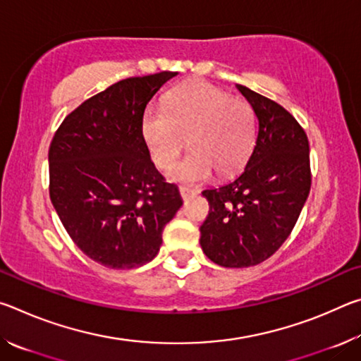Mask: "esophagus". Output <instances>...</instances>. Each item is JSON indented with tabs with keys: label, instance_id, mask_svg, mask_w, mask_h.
<instances>
[{
	"label": "esophagus",
	"instance_id": "34e87169",
	"mask_svg": "<svg viewBox=\"0 0 361 361\" xmlns=\"http://www.w3.org/2000/svg\"><path fill=\"white\" fill-rule=\"evenodd\" d=\"M180 194H181L183 199L188 200V199L194 197V195H197V191H195V189H189V188L181 186V188H180Z\"/></svg>",
	"mask_w": 361,
	"mask_h": 361
}]
</instances>
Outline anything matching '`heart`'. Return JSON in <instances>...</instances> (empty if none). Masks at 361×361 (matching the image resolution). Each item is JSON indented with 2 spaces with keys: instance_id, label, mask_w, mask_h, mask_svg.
Instances as JSON below:
<instances>
[{
  "instance_id": "b5f03b06",
  "label": "heart",
  "mask_w": 361,
  "mask_h": 361,
  "mask_svg": "<svg viewBox=\"0 0 361 361\" xmlns=\"http://www.w3.org/2000/svg\"><path fill=\"white\" fill-rule=\"evenodd\" d=\"M142 133L152 161L167 169L180 157L186 140L192 151L167 172L172 181L197 185L228 176L245 166L256 137L250 103L202 79L183 82L166 97L164 109L148 108Z\"/></svg>"
}]
</instances>
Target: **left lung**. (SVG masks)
I'll use <instances>...</instances> for the list:
<instances>
[{
  "label": "left lung",
  "instance_id": "left-lung-1",
  "mask_svg": "<svg viewBox=\"0 0 361 361\" xmlns=\"http://www.w3.org/2000/svg\"><path fill=\"white\" fill-rule=\"evenodd\" d=\"M258 119L256 145L245 169L202 192L210 205L200 247L223 267L266 261L288 239L310 191L309 140L279 103L237 84Z\"/></svg>",
  "mask_w": 361,
  "mask_h": 361
}]
</instances>
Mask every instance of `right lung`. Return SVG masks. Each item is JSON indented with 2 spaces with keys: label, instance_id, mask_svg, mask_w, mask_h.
<instances>
[{
  "label": "right lung",
  "instance_id": "right-lung-1",
  "mask_svg": "<svg viewBox=\"0 0 361 361\" xmlns=\"http://www.w3.org/2000/svg\"><path fill=\"white\" fill-rule=\"evenodd\" d=\"M127 78L70 113L49 148V194L78 248L111 269L149 262L183 205L178 188L151 161L145 108L169 79Z\"/></svg>",
  "mask_w": 361,
  "mask_h": 361
}]
</instances>
